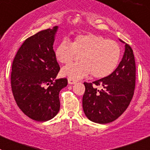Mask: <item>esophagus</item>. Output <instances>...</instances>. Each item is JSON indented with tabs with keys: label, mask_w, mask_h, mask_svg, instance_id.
Instances as JSON below:
<instances>
[{
	"label": "esophagus",
	"mask_w": 150,
	"mask_h": 150,
	"mask_svg": "<svg viewBox=\"0 0 150 150\" xmlns=\"http://www.w3.org/2000/svg\"><path fill=\"white\" fill-rule=\"evenodd\" d=\"M77 82L76 80H74V79H72V78H68V83H69V84H74V83H75Z\"/></svg>",
	"instance_id": "1"
}]
</instances>
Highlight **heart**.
<instances>
[{
    "instance_id": "b5f03b06",
    "label": "heart",
    "mask_w": 150,
    "mask_h": 150,
    "mask_svg": "<svg viewBox=\"0 0 150 150\" xmlns=\"http://www.w3.org/2000/svg\"><path fill=\"white\" fill-rule=\"evenodd\" d=\"M54 54L62 64H69L80 56V63L62 69L63 76L75 80L91 73L95 78H104L117 68L121 57V48L114 40L87 33L78 35L72 43L63 40L55 48Z\"/></svg>"
}]
</instances>
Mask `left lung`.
<instances>
[{"label": "left lung", "instance_id": "obj_1", "mask_svg": "<svg viewBox=\"0 0 150 150\" xmlns=\"http://www.w3.org/2000/svg\"><path fill=\"white\" fill-rule=\"evenodd\" d=\"M135 79L134 54L130 45L125 44L122 60L109 76L93 83H83L85 92L82 104L85 115L90 121L99 124L109 123L117 120L132 101ZM96 86L101 89L98 90Z\"/></svg>", "mask_w": 150, "mask_h": 150}]
</instances>
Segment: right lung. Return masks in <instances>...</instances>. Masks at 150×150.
<instances>
[{
  "mask_svg": "<svg viewBox=\"0 0 150 150\" xmlns=\"http://www.w3.org/2000/svg\"><path fill=\"white\" fill-rule=\"evenodd\" d=\"M58 27L44 30L27 39L12 65L11 87L16 104L33 120L45 122L60 110L59 93L67 78L55 79L60 71L53 44Z\"/></svg>",
  "mask_w": 150,
  "mask_h": 150,
  "instance_id": "add662e5",
  "label": "right lung"
}]
</instances>
